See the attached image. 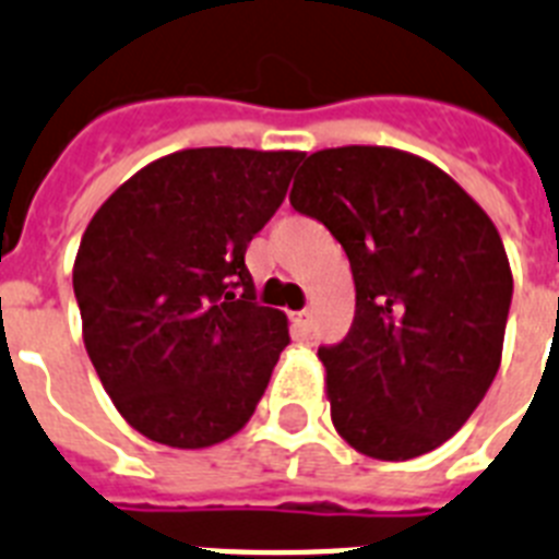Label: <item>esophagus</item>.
<instances>
[{
	"instance_id": "obj_1",
	"label": "esophagus",
	"mask_w": 559,
	"mask_h": 559,
	"mask_svg": "<svg viewBox=\"0 0 559 559\" xmlns=\"http://www.w3.org/2000/svg\"><path fill=\"white\" fill-rule=\"evenodd\" d=\"M294 322H297L299 325V331H311V311H299L297 317H294Z\"/></svg>"
}]
</instances>
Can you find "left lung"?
Listing matches in <instances>:
<instances>
[{"label": "left lung", "mask_w": 559, "mask_h": 559, "mask_svg": "<svg viewBox=\"0 0 559 559\" xmlns=\"http://www.w3.org/2000/svg\"><path fill=\"white\" fill-rule=\"evenodd\" d=\"M290 205L334 234L357 288L352 331L320 345L334 428L373 460L435 451L500 368L514 280L495 223L437 165L377 145L308 156Z\"/></svg>", "instance_id": "obj_1"}]
</instances>
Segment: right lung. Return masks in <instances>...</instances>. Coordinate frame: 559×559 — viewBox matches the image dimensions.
<instances>
[{
	"label": "right lung",
	"instance_id": "add662e5",
	"mask_svg": "<svg viewBox=\"0 0 559 559\" xmlns=\"http://www.w3.org/2000/svg\"><path fill=\"white\" fill-rule=\"evenodd\" d=\"M297 151L191 147L145 165L82 234L73 294L105 391L147 440L205 449L251 419L288 320L260 306L248 242L283 205Z\"/></svg>",
	"mask_w": 559,
	"mask_h": 559
}]
</instances>
